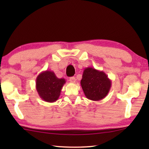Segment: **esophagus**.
Masks as SVG:
<instances>
[{
    "label": "esophagus",
    "instance_id": "esophagus-1",
    "mask_svg": "<svg viewBox=\"0 0 149 149\" xmlns=\"http://www.w3.org/2000/svg\"><path fill=\"white\" fill-rule=\"evenodd\" d=\"M70 81L71 83L74 84V83H75V81H76V78H75V77H72L70 78Z\"/></svg>",
    "mask_w": 149,
    "mask_h": 149
}]
</instances>
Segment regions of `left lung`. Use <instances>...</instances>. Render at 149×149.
Returning a JSON list of instances; mask_svg holds the SVG:
<instances>
[{"label": "left lung", "mask_w": 149, "mask_h": 149, "mask_svg": "<svg viewBox=\"0 0 149 149\" xmlns=\"http://www.w3.org/2000/svg\"><path fill=\"white\" fill-rule=\"evenodd\" d=\"M80 84L88 99L99 101L104 99L109 93L112 81L103 71L87 67L83 73Z\"/></svg>", "instance_id": "8db88e82"}]
</instances>
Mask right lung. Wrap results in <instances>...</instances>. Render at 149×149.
<instances>
[{"label":"right lung","instance_id":"right-lung-1","mask_svg":"<svg viewBox=\"0 0 149 149\" xmlns=\"http://www.w3.org/2000/svg\"><path fill=\"white\" fill-rule=\"evenodd\" d=\"M64 78H58L50 70L42 72L36 79V89L41 99L47 102H54L58 99L63 85Z\"/></svg>","mask_w":149,"mask_h":149}]
</instances>
